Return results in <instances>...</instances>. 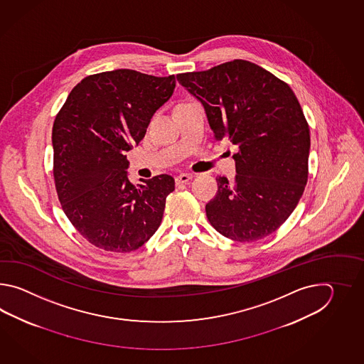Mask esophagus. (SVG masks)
<instances>
[{"instance_id": "esophagus-1", "label": "esophagus", "mask_w": 364, "mask_h": 364, "mask_svg": "<svg viewBox=\"0 0 364 364\" xmlns=\"http://www.w3.org/2000/svg\"><path fill=\"white\" fill-rule=\"evenodd\" d=\"M193 178V174H187V173H183V174H179L176 177V183L177 185H183V183H187L190 179Z\"/></svg>"}]
</instances>
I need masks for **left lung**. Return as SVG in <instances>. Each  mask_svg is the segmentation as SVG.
<instances>
[{
    "mask_svg": "<svg viewBox=\"0 0 364 364\" xmlns=\"http://www.w3.org/2000/svg\"><path fill=\"white\" fill-rule=\"evenodd\" d=\"M177 80L203 104L215 139L238 147L235 178H216V196L205 205L209 223L237 242L276 232L309 179V124L293 90L245 60L177 74Z\"/></svg>",
    "mask_w": 364,
    "mask_h": 364,
    "instance_id": "left-lung-1",
    "label": "left lung"
}]
</instances>
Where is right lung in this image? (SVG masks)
<instances>
[{
	"instance_id": "obj_1",
	"label": "right lung",
	"mask_w": 364,
	"mask_h": 364,
	"mask_svg": "<svg viewBox=\"0 0 364 364\" xmlns=\"http://www.w3.org/2000/svg\"><path fill=\"white\" fill-rule=\"evenodd\" d=\"M174 88V75L104 71L82 79L57 113L52 143L58 200L93 246L132 252L161 224L174 178L161 174L134 186L124 171V154L144 138L154 113Z\"/></svg>"
}]
</instances>
